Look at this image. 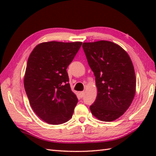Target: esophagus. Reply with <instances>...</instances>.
Returning <instances> with one entry per match:
<instances>
[{"label": "esophagus", "mask_w": 156, "mask_h": 156, "mask_svg": "<svg viewBox=\"0 0 156 156\" xmlns=\"http://www.w3.org/2000/svg\"><path fill=\"white\" fill-rule=\"evenodd\" d=\"M84 94H85V91H81V92H80V97L81 98H83V97H84Z\"/></svg>", "instance_id": "obj_1"}]
</instances>
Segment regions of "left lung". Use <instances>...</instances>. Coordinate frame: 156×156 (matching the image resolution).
Listing matches in <instances>:
<instances>
[{"instance_id":"8db88e82","label":"left lung","mask_w":156,"mask_h":156,"mask_svg":"<svg viewBox=\"0 0 156 156\" xmlns=\"http://www.w3.org/2000/svg\"><path fill=\"white\" fill-rule=\"evenodd\" d=\"M83 48L98 90L91 112L97 119L112 122L125 113L135 96L133 63L125 50L113 42L83 43Z\"/></svg>"}]
</instances>
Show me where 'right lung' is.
<instances>
[{"label":"right lung","mask_w":156,"mask_h":156,"mask_svg":"<svg viewBox=\"0 0 156 156\" xmlns=\"http://www.w3.org/2000/svg\"><path fill=\"white\" fill-rule=\"evenodd\" d=\"M82 43L44 42L34 47L28 58L24 76L26 94L34 113L50 125L69 120L77 105L66 69Z\"/></svg>","instance_id":"obj_1"}]
</instances>
